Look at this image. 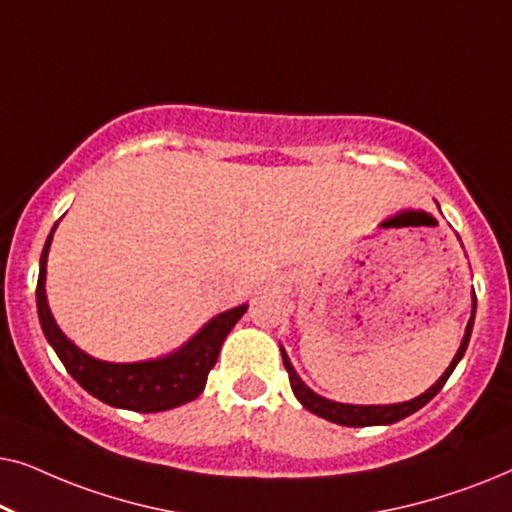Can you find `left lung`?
I'll return each instance as SVG.
<instances>
[{
	"label": "left lung",
	"instance_id": "1",
	"mask_svg": "<svg viewBox=\"0 0 512 512\" xmlns=\"http://www.w3.org/2000/svg\"><path fill=\"white\" fill-rule=\"evenodd\" d=\"M475 293H473V310H471V319H468L466 324V331H464V338H461V345L457 349V354H454V359L450 366L443 375L438 377L436 384H431L429 389L424 391V394H419L415 398H410V401H403V403H391V405H354V403H338V401H331V398L326 396H319L317 391H312L307 384L300 380V375L296 373V368L291 366V359L289 354L282 349V359H284V368L286 373H289V382H291V389L293 394L300 403H303L305 410L314 412L317 417H324L328 422L333 424H342V426H387V424H394V422H401L412 412H417L419 408H424L426 403L431 401L433 396L438 394L440 389H443V384L447 382V377L452 375V370L457 368V363L461 361V356L466 354V347H468V340H471V333H473V321H475Z\"/></svg>",
	"mask_w": 512,
	"mask_h": 512
}]
</instances>
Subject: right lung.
<instances>
[{
	"instance_id": "right-lung-1",
	"label": "right lung",
	"mask_w": 512,
	"mask_h": 512,
	"mask_svg": "<svg viewBox=\"0 0 512 512\" xmlns=\"http://www.w3.org/2000/svg\"><path fill=\"white\" fill-rule=\"evenodd\" d=\"M58 223L51 228V235L44 244L39 261V282H37V312L39 324L44 331L48 345L55 349L67 373L88 391L90 396L100 398L111 408H123L132 412H163L179 408L202 394L207 384L209 370L219 359L221 345L233 326L247 312V303L237 305L209 319L191 340L174 352L158 356L149 361L114 363L100 361L74 345L60 326L55 324L51 307L46 298V263L48 249H51L53 233Z\"/></svg>"
}]
</instances>
